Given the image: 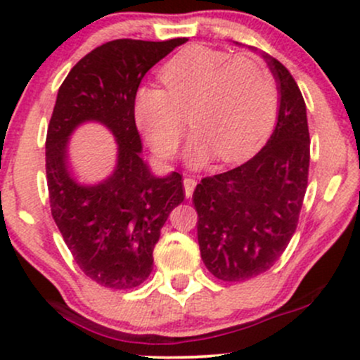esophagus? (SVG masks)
<instances>
[{
  "label": "esophagus",
  "mask_w": 360,
  "mask_h": 360,
  "mask_svg": "<svg viewBox=\"0 0 360 360\" xmlns=\"http://www.w3.org/2000/svg\"><path fill=\"white\" fill-rule=\"evenodd\" d=\"M183 186H184V194H186V198H191L194 188H196V181H194L193 177H184Z\"/></svg>",
  "instance_id": "1"
}]
</instances>
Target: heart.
Segmentation results:
<instances>
[{
    "instance_id": "1",
    "label": "heart",
    "mask_w": 360,
    "mask_h": 360,
    "mask_svg": "<svg viewBox=\"0 0 360 360\" xmlns=\"http://www.w3.org/2000/svg\"><path fill=\"white\" fill-rule=\"evenodd\" d=\"M166 89L140 86L134 118L157 155L176 152L189 111L194 131L186 160L203 166L214 154L225 162L247 157L269 134L279 106V91L267 65L250 53L193 45L160 69Z\"/></svg>"
}]
</instances>
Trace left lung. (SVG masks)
<instances>
[{
	"label": "left lung",
	"mask_w": 360,
	"mask_h": 360,
	"mask_svg": "<svg viewBox=\"0 0 360 360\" xmlns=\"http://www.w3.org/2000/svg\"><path fill=\"white\" fill-rule=\"evenodd\" d=\"M278 82L271 139L242 166L201 179L193 193L206 269L240 283L271 269L296 232L308 186L309 131L303 94L283 64L262 53Z\"/></svg>",
	"instance_id": "left-lung-1"
}]
</instances>
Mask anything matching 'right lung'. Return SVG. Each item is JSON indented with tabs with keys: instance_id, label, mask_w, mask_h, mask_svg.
I'll use <instances>...</instances> for the list:
<instances>
[{
	"instance_id": "1",
	"label": "right lung",
	"mask_w": 360,
	"mask_h": 360,
	"mask_svg": "<svg viewBox=\"0 0 360 360\" xmlns=\"http://www.w3.org/2000/svg\"><path fill=\"white\" fill-rule=\"evenodd\" d=\"M184 42H106L74 65L57 93L45 142L51 212L77 266L105 288H137L148 278L160 229L184 200L179 172L159 177L142 159L134 118L143 76ZM88 121L108 127L117 142V166L94 185L79 184L67 162L68 137Z\"/></svg>"
}]
</instances>
